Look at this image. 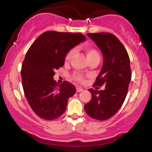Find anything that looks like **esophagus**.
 <instances>
[{"instance_id":"34e87169","label":"esophagus","mask_w":152,"mask_h":152,"mask_svg":"<svg viewBox=\"0 0 152 152\" xmlns=\"http://www.w3.org/2000/svg\"><path fill=\"white\" fill-rule=\"evenodd\" d=\"M83 89L82 88H81V87H77L76 88V92H81V91H83Z\"/></svg>"}]
</instances>
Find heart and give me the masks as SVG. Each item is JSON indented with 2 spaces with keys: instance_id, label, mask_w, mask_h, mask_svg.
Listing matches in <instances>:
<instances>
[{
  "instance_id": "obj_1",
  "label": "heart",
  "mask_w": 152,
  "mask_h": 152,
  "mask_svg": "<svg viewBox=\"0 0 152 152\" xmlns=\"http://www.w3.org/2000/svg\"><path fill=\"white\" fill-rule=\"evenodd\" d=\"M85 51H86V57L88 58V61H91L94 60H100V55H99V53L98 50L94 48H90V47H87L85 49ZM74 50L72 49L69 50L67 54L65 56V63L66 64H68L71 61L73 56L74 55ZM73 78L75 80V81L79 82V83H83L85 81V78L83 77V75L80 74H75L74 76H73Z\"/></svg>"
}]
</instances>
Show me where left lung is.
Here are the masks:
<instances>
[{"instance_id":"left-lung-1","label":"left lung","mask_w":152,"mask_h":152,"mask_svg":"<svg viewBox=\"0 0 152 152\" xmlns=\"http://www.w3.org/2000/svg\"><path fill=\"white\" fill-rule=\"evenodd\" d=\"M100 48L104 64L94 86L105 85V89L89 88L91 99L85 104L86 114L94 119L104 121L112 117L124 102L132 78L130 60L126 48L114 34H88Z\"/></svg>"}]
</instances>
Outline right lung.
<instances>
[{
    "label": "right lung",
    "mask_w": 152,
    "mask_h": 152,
    "mask_svg": "<svg viewBox=\"0 0 152 152\" xmlns=\"http://www.w3.org/2000/svg\"><path fill=\"white\" fill-rule=\"evenodd\" d=\"M85 41L86 37L80 33L49 31L38 36L28 50L21 67L23 88L29 105L39 117L56 119L66 111L76 88L66 81L58 85L53 78L54 71L64 66L71 48Z\"/></svg>",
    "instance_id": "1"
}]
</instances>
